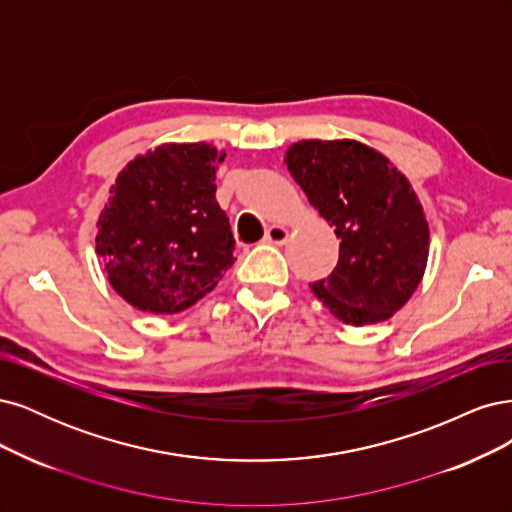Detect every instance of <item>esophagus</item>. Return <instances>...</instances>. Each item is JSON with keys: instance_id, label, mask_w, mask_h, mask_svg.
Instances as JSON below:
<instances>
[{"instance_id": "esophagus-1", "label": "esophagus", "mask_w": 512, "mask_h": 512, "mask_svg": "<svg viewBox=\"0 0 512 512\" xmlns=\"http://www.w3.org/2000/svg\"><path fill=\"white\" fill-rule=\"evenodd\" d=\"M289 238V229L285 225H272L266 232V240L272 244H285Z\"/></svg>"}]
</instances>
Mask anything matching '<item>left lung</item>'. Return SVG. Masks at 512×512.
Returning <instances> with one entry per match:
<instances>
[{
    "mask_svg": "<svg viewBox=\"0 0 512 512\" xmlns=\"http://www.w3.org/2000/svg\"><path fill=\"white\" fill-rule=\"evenodd\" d=\"M285 166L340 238L338 266L312 293L346 325L391 319L421 285L430 257V223L410 180L351 138L293 142Z\"/></svg>",
    "mask_w": 512,
    "mask_h": 512,
    "instance_id": "1",
    "label": "left lung"
}]
</instances>
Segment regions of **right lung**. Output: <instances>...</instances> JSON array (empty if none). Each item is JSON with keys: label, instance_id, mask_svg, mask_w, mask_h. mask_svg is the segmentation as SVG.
Segmentation results:
<instances>
[{"label": "right lung", "instance_id": "add662e5", "mask_svg": "<svg viewBox=\"0 0 512 512\" xmlns=\"http://www.w3.org/2000/svg\"><path fill=\"white\" fill-rule=\"evenodd\" d=\"M223 157L206 142H163L119 172L97 219L95 253L127 304L174 315L232 268L234 236L214 200Z\"/></svg>", "mask_w": 512, "mask_h": 512}]
</instances>
